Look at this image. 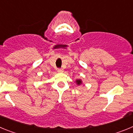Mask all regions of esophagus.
Returning a JSON list of instances; mask_svg holds the SVG:
<instances>
[{
	"label": "esophagus",
	"mask_w": 133,
	"mask_h": 133,
	"mask_svg": "<svg viewBox=\"0 0 133 133\" xmlns=\"http://www.w3.org/2000/svg\"><path fill=\"white\" fill-rule=\"evenodd\" d=\"M57 71H58V72H63V71H64V70H63V69H58V70H57Z\"/></svg>",
	"instance_id": "1"
}]
</instances>
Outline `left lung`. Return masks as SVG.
I'll return each instance as SVG.
<instances>
[{
    "label": "left lung",
    "instance_id": "obj_1",
    "mask_svg": "<svg viewBox=\"0 0 133 133\" xmlns=\"http://www.w3.org/2000/svg\"><path fill=\"white\" fill-rule=\"evenodd\" d=\"M76 83H77V85H79L81 83V81L80 79H77L76 80Z\"/></svg>",
    "mask_w": 133,
    "mask_h": 133
}]
</instances>
